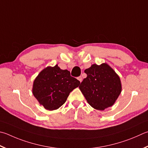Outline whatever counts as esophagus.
Returning a JSON list of instances; mask_svg holds the SVG:
<instances>
[{"label": "esophagus", "instance_id": "1", "mask_svg": "<svg viewBox=\"0 0 148 148\" xmlns=\"http://www.w3.org/2000/svg\"><path fill=\"white\" fill-rule=\"evenodd\" d=\"M77 79H78L80 82H82V80H83V78H82V76H79L78 77H77Z\"/></svg>", "mask_w": 148, "mask_h": 148}]
</instances>
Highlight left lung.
<instances>
[{"mask_svg":"<svg viewBox=\"0 0 148 148\" xmlns=\"http://www.w3.org/2000/svg\"><path fill=\"white\" fill-rule=\"evenodd\" d=\"M85 73L87 76L79 88L88 103L100 111L113 106L122 92L120 78L113 69L106 63L93 64Z\"/></svg>","mask_w":148,"mask_h":148,"instance_id":"8db88e82","label":"left lung"}]
</instances>
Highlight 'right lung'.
Segmentation results:
<instances>
[{
	"mask_svg": "<svg viewBox=\"0 0 148 148\" xmlns=\"http://www.w3.org/2000/svg\"><path fill=\"white\" fill-rule=\"evenodd\" d=\"M80 84L68 70L58 65L48 66L39 72L33 83L32 93L39 104L48 111L60 108L65 103L70 92Z\"/></svg>",
	"mask_w": 148,
	"mask_h": 148,
	"instance_id": "obj_1",
	"label": "right lung"
}]
</instances>
